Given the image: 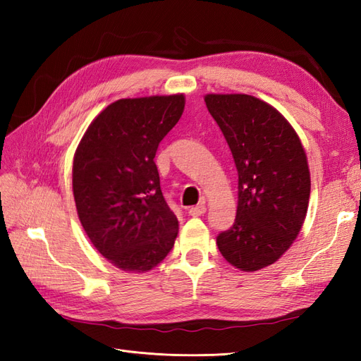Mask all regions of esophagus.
Listing matches in <instances>:
<instances>
[{"label":"esophagus","instance_id":"1","mask_svg":"<svg viewBox=\"0 0 361 361\" xmlns=\"http://www.w3.org/2000/svg\"><path fill=\"white\" fill-rule=\"evenodd\" d=\"M204 212H206L204 203H200L197 206H190V208L188 209V214H189V216H192V217H200V216H203Z\"/></svg>","mask_w":361,"mask_h":361}]
</instances>
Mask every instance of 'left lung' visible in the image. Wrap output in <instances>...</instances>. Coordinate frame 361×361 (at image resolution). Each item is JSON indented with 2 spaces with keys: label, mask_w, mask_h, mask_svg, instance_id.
<instances>
[{
  "label": "left lung",
  "mask_w": 361,
  "mask_h": 361,
  "mask_svg": "<svg viewBox=\"0 0 361 361\" xmlns=\"http://www.w3.org/2000/svg\"><path fill=\"white\" fill-rule=\"evenodd\" d=\"M204 102L239 175L235 220L217 235V247L229 264L256 271L276 262L301 231L310 197L307 157L295 130L260 99L208 94Z\"/></svg>",
  "instance_id": "left-lung-1"
}]
</instances>
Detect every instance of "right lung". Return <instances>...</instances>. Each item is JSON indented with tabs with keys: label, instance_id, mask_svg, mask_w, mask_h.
Masks as SVG:
<instances>
[{
	"label": "right lung",
	"instance_id": "add662e5",
	"mask_svg": "<svg viewBox=\"0 0 361 361\" xmlns=\"http://www.w3.org/2000/svg\"><path fill=\"white\" fill-rule=\"evenodd\" d=\"M183 110V94L121 99L91 122L75 150L73 190L80 224L97 251L124 271L152 270L178 234L155 155Z\"/></svg>",
	"mask_w": 361,
	"mask_h": 361
}]
</instances>
